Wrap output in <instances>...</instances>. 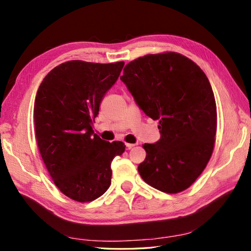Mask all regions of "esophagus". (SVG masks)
<instances>
[{
	"label": "esophagus",
	"instance_id": "obj_1",
	"mask_svg": "<svg viewBox=\"0 0 251 251\" xmlns=\"http://www.w3.org/2000/svg\"><path fill=\"white\" fill-rule=\"evenodd\" d=\"M135 146H137V143H126V148L128 149V150H129V149H131L132 147H135Z\"/></svg>",
	"mask_w": 251,
	"mask_h": 251
}]
</instances>
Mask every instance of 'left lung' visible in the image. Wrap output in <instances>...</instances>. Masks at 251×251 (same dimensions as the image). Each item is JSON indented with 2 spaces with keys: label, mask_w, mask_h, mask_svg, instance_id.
I'll return each mask as SVG.
<instances>
[{
  "label": "left lung",
  "mask_w": 251,
  "mask_h": 251,
  "mask_svg": "<svg viewBox=\"0 0 251 251\" xmlns=\"http://www.w3.org/2000/svg\"><path fill=\"white\" fill-rule=\"evenodd\" d=\"M121 79L139 108L159 121L161 139L142 146L141 178L165 193L186 190L209 162L216 140L217 106L206 74L189 58L168 51L127 63Z\"/></svg>",
  "instance_id": "8db88e82"
}]
</instances>
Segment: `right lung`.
<instances>
[{
	"label": "right lung",
	"instance_id": "1",
	"mask_svg": "<svg viewBox=\"0 0 251 251\" xmlns=\"http://www.w3.org/2000/svg\"><path fill=\"white\" fill-rule=\"evenodd\" d=\"M124 62H63L47 74L36 93L37 147L56 186L79 202L92 201L111 184V162L125 151L122 141L94 134L93 124L105 93Z\"/></svg>",
	"mask_w": 251,
	"mask_h": 251
}]
</instances>
